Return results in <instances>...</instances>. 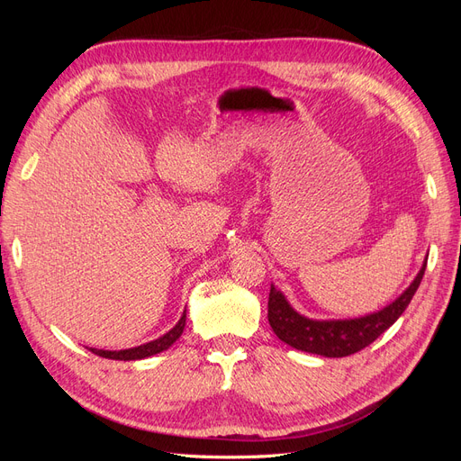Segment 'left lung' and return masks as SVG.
I'll return each mask as SVG.
<instances>
[{
	"mask_svg": "<svg viewBox=\"0 0 461 461\" xmlns=\"http://www.w3.org/2000/svg\"><path fill=\"white\" fill-rule=\"evenodd\" d=\"M427 261L402 294L383 310L354 319H310L292 308L281 290L271 285L269 292V325L285 344L296 350L325 357H344L364 350L381 334L394 325L406 312L413 294L421 285Z\"/></svg>",
	"mask_w": 461,
	"mask_h": 461,
	"instance_id": "obj_1",
	"label": "left lung"
}]
</instances>
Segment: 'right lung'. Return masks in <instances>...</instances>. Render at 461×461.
<instances>
[{
    "label": "right lung",
    "mask_w": 461,
    "mask_h": 461,
    "mask_svg": "<svg viewBox=\"0 0 461 461\" xmlns=\"http://www.w3.org/2000/svg\"><path fill=\"white\" fill-rule=\"evenodd\" d=\"M185 325H186V310H185L183 317L178 319V323L169 332H165L163 337H159L156 340L140 344V346H136V348H129V350H97V348H90V352H94L95 356L107 357V359H121V361L144 359V357H149V356H156V354L167 350V348H169V346H173L176 342V339L180 337V334H183Z\"/></svg>",
    "instance_id": "right-lung-1"
}]
</instances>
